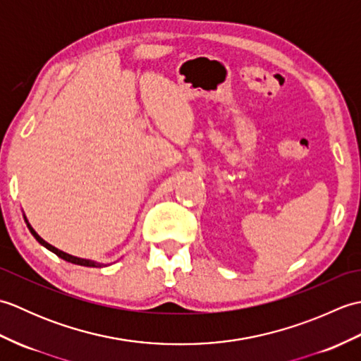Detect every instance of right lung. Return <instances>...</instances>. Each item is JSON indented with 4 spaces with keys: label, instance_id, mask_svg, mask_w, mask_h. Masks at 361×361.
I'll return each mask as SVG.
<instances>
[{
    "label": "right lung",
    "instance_id": "1",
    "mask_svg": "<svg viewBox=\"0 0 361 361\" xmlns=\"http://www.w3.org/2000/svg\"><path fill=\"white\" fill-rule=\"evenodd\" d=\"M25 220H26V217H25ZM26 224H27V220H26ZM27 228H29V231L32 233V235L35 237V239L40 242L43 247H46L48 250H51L54 255H57L59 257H62L63 260H66V262H71V264H75V265H82V267H96V264L94 262H91V260H87V259H80V257H74V256H70V255H66V252H63V251H60V250H57L56 247H52V245H49L48 242H44L40 235H38L35 231H34V228L30 226L29 224H27Z\"/></svg>",
    "mask_w": 361,
    "mask_h": 361
}]
</instances>
